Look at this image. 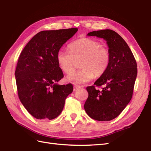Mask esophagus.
I'll use <instances>...</instances> for the list:
<instances>
[{
    "mask_svg": "<svg viewBox=\"0 0 151 151\" xmlns=\"http://www.w3.org/2000/svg\"><path fill=\"white\" fill-rule=\"evenodd\" d=\"M80 87V86H79L78 85H75L74 86H73V90L76 91L77 89H78Z\"/></svg>",
    "mask_w": 151,
    "mask_h": 151,
    "instance_id": "1",
    "label": "esophagus"
}]
</instances>
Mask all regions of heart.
Listing matches in <instances>:
<instances>
[{"label":"heart","mask_w":151,"mask_h":151,"mask_svg":"<svg viewBox=\"0 0 151 151\" xmlns=\"http://www.w3.org/2000/svg\"><path fill=\"white\" fill-rule=\"evenodd\" d=\"M70 52L60 50L57 52L58 67L65 74L73 72L79 61L80 68L68 77V80L75 83H84L94 76L104 75L109 65L110 52L96 40L90 38H80L69 45Z\"/></svg>","instance_id":"1"}]
</instances>
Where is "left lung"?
<instances>
[{
    "label": "left lung",
    "instance_id": "obj_1",
    "mask_svg": "<svg viewBox=\"0 0 151 151\" xmlns=\"http://www.w3.org/2000/svg\"><path fill=\"white\" fill-rule=\"evenodd\" d=\"M87 35L106 40L111 58L104 74L94 82V86L87 87L89 96L83 107L94 120L110 121L123 111L132 99L137 64L127 44L114 31H94ZM96 86L102 89L98 90Z\"/></svg>",
    "mask_w": 151,
    "mask_h": 151
}]
</instances>
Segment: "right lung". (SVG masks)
Returning a JSON list of instances; mask_svg holds the SVG:
<instances>
[{"label":"right lung","mask_w":151,"mask_h":151,"mask_svg":"<svg viewBox=\"0 0 151 151\" xmlns=\"http://www.w3.org/2000/svg\"><path fill=\"white\" fill-rule=\"evenodd\" d=\"M77 31L78 28L40 31L21 52L15 73L18 95L24 107L37 119L57 118L73 92L71 83H57L64 77L57 54Z\"/></svg>","instance_id":"1"}]
</instances>
